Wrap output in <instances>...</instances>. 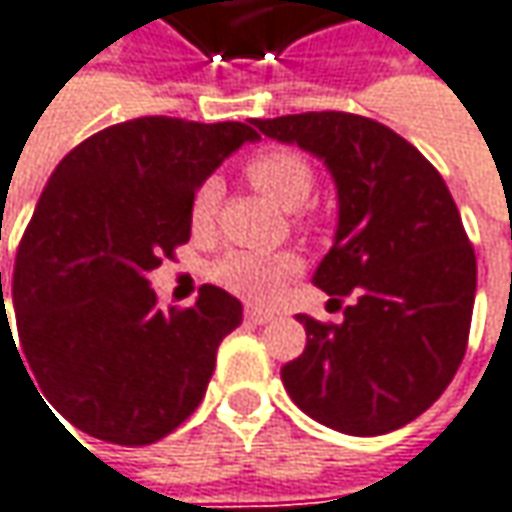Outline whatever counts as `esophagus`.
Listing matches in <instances>:
<instances>
[{
    "instance_id": "obj_1",
    "label": "esophagus",
    "mask_w": 512,
    "mask_h": 512,
    "mask_svg": "<svg viewBox=\"0 0 512 512\" xmlns=\"http://www.w3.org/2000/svg\"><path fill=\"white\" fill-rule=\"evenodd\" d=\"M244 317H247L250 323H259V326H265V323H271V320H274L276 314L268 309H253V306H247V309H244Z\"/></svg>"
}]
</instances>
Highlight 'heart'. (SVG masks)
<instances>
[{
    "label": "heart",
    "instance_id": "1",
    "mask_svg": "<svg viewBox=\"0 0 512 512\" xmlns=\"http://www.w3.org/2000/svg\"><path fill=\"white\" fill-rule=\"evenodd\" d=\"M247 177L250 183L279 209H300L309 201L314 174L311 165L294 154V151H265L256 154L247 163ZM218 212V183L206 180L198 186L189 203V221L195 233H209L215 224ZM297 271V259L291 253H276V256H262V253H230L215 265V282H221L227 291H233L244 300H268L274 297L276 288Z\"/></svg>",
    "mask_w": 512,
    "mask_h": 512
}]
</instances>
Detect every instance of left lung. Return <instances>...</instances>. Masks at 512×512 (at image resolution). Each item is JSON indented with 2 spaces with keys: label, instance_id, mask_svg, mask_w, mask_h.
Returning a JSON list of instances; mask_svg holds the SVG:
<instances>
[{
  "label": "left lung",
  "instance_id": "obj_1",
  "mask_svg": "<svg viewBox=\"0 0 512 512\" xmlns=\"http://www.w3.org/2000/svg\"><path fill=\"white\" fill-rule=\"evenodd\" d=\"M323 160L338 189L332 250L311 282L355 297L344 323L306 326V349L282 367L294 405L352 437L396 431L455 379L475 306V250L437 168L399 133L352 113L253 119Z\"/></svg>",
  "mask_w": 512,
  "mask_h": 512
}]
</instances>
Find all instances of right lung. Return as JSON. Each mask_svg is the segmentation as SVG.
<instances>
[{
    "label": "right lung",
    "mask_w": 512,
    "mask_h": 512,
    "mask_svg": "<svg viewBox=\"0 0 512 512\" xmlns=\"http://www.w3.org/2000/svg\"><path fill=\"white\" fill-rule=\"evenodd\" d=\"M250 125L142 116L98 130L52 171L11 294L40 390L90 437L148 446L201 405L241 303L203 285L195 306L163 309L148 274L189 241L198 186L259 139Z\"/></svg>",
    "instance_id": "1"
}]
</instances>
